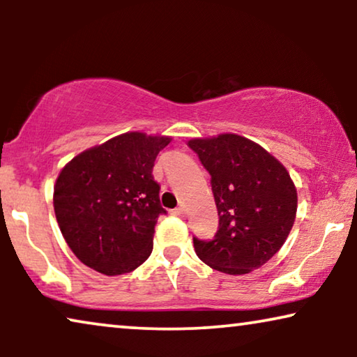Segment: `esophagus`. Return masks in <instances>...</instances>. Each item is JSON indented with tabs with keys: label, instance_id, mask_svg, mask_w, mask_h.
Returning a JSON list of instances; mask_svg holds the SVG:
<instances>
[{
	"label": "esophagus",
	"instance_id": "esophagus-1",
	"mask_svg": "<svg viewBox=\"0 0 357 357\" xmlns=\"http://www.w3.org/2000/svg\"><path fill=\"white\" fill-rule=\"evenodd\" d=\"M172 214H175V216H180V218H183L185 216V209L180 206V208H175L174 211H172Z\"/></svg>",
	"mask_w": 357,
	"mask_h": 357
}]
</instances>
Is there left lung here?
<instances>
[{"label": "left lung", "mask_w": 357, "mask_h": 357, "mask_svg": "<svg viewBox=\"0 0 357 357\" xmlns=\"http://www.w3.org/2000/svg\"><path fill=\"white\" fill-rule=\"evenodd\" d=\"M188 146L211 175L219 227L193 237L198 258L226 275H247L270 260L294 226L297 192L284 165L243 136L195 138Z\"/></svg>", "instance_id": "left-lung-1"}]
</instances>
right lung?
I'll return each mask as SVG.
<instances>
[{"instance_id":"1","label":"right lung","mask_w":357,"mask_h":357,"mask_svg":"<svg viewBox=\"0 0 357 357\" xmlns=\"http://www.w3.org/2000/svg\"><path fill=\"white\" fill-rule=\"evenodd\" d=\"M169 136L131 131L77 154L61 169L53 208L68 247L86 266L123 275L148 260L160 206L153 177Z\"/></svg>"}]
</instances>
